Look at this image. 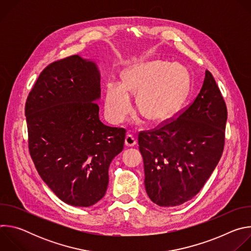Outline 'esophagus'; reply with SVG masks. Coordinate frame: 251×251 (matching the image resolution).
<instances>
[{
  "label": "esophagus",
  "instance_id": "obj_1",
  "mask_svg": "<svg viewBox=\"0 0 251 251\" xmlns=\"http://www.w3.org/2000/svg\"><path fill=\"white\" fill-rule=\"evenodd\" d=\"M136 144H137V141H136L135 137L133 135H131V134H128L126 136V138H125V145L127 147H133Z\"/></svg>",
  "mask_w": 251,
  "mask_h": 251
}]
</instances>
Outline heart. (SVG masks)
<instances>
[{
    "label": "heart",
    "instance_id": "heart-1",
    "mask_svg": "<svg viewBox=\"0 0 251 251\" xmlns=\"http://www.w3.org/2000/svg\"><path fill=\"white\" fill-rule=\"evenodd\" d=\"M187 69L180 63L151 61L135 64L121 75V84L106 85L105 112L113 123H121L131 110L130 95H137L141 114L152 122L169 118L186 96Z\"/></svg>",
    "mask_w": 251,
    "mask_h": 251
}]
</instances>
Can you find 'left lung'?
Masks as SVG:
<instances>
[{"label":"left lung","mask_w":251,"mask_h":251,"mask_svg":"<svg viewBox=\"0 0 251 251\" xmlns=\"http://www.w3.org/2000/svg\"><path fill=\"white\" fill-rule=\"evenodd\" d=\"M227 110L212 75L204 79L195 101L162 128L140 132L145 189L160 206L192 200L216 169L225 146Z\"/></svg>","instance_id":"8db88e82"}]
</instances>
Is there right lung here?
Wrapping results in <instances>:
<instances>
[{"instance_id":"add662e5","label":"right lung","mask_w":251,"mask_h":251,"mask_svg":"<svg viewBox=\"0 0 251 251\" xmlns=\"http://www.w3.org/2000/svg\"><path fill=\"white\" fill-rule=\"evenodd\" d=\"M100 71L78 54L47 66L28 94V149L43 181L74 206L98 202L108 187V169L122 152L124 128L99 119Z\"/></svg>"}]
</instances>
